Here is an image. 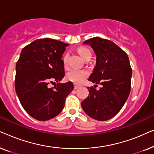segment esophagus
Listing matches in <instances>:
<instances>
[{
  "instance_id": "obj_1",
  "label": "esophagus",
  "mask_w": 154,
  "mask_h": 154,
  "mask_svg": "<svg viewBox=\"0 0 154 154\" xmlns=\"http://www.w3.org/2000/svg\"><path fill=\"white\" fill-rule=\"evenodd\" d=\"M80 87H81V86H80L79 85H77V84H74V89L75 90L78 89V88H80Z\"/></svg>"
}]
</instances>
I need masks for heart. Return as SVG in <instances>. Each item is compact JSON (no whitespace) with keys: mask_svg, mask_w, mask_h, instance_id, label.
Returning <instances> with one entry per match:
<instances>
[{"mask_svg":"<svg viewBox=\"0 0 154 154\" xmlns=\"http://www.w3.org/2000/svg\"><path fill=\"white\" fill-rule=\"evenodd\" d=\"M80 55L82 57V58L85 59L88 57H91V52L87 48L81 47L78 50ZM67 58H68V54H65L64 56L63 57V62L64 64H66ZM89 75L88 71L86 70H79V69H72L70 71H69L66 74V79L69 81L73 82V83L80 84L82 82H83L87 79V77Z\"/></svg>","mask_w":154,"mask_h":154,"instance_id":"heart-1","label":"heart"}]
</instances>
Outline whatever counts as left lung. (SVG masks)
Here are the masks:
<instances>
[{"label": "left lung", "instance_id": "8db88e82", "mask_svg": "<svg viewBox=\"0 0 154 154\" xmlns=\"http://www.w3.org/2000/svg\"><path fill=\"white\" fill-rule=\"evenodd\" d=\"M95 52L96 66L88 81L102 85L97 90L88 87L89 95L81 102L86 114L107 121L123 108L131 89L132 68L128 54L113 42L94 37L83 42Z\"/></svg>", "mask_w": 154, "mask_h": 154}]
</instances>
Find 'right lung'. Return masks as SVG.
Here are the masks:
<instances>
[{"label":"right lung","instance_id":"1","mask_svg":"<svg viewBox=\"0 0 154 154\" xmlns=\"http://www.w3.org/2000/svg\"><path fill=\"white\" fill-rule=\"evenodd\" d=\"M69 44L51 38L35 40L23 48L16 64L15 90L24 110L38 121H48L62 111L73 90L71 82L50 83L64 78L62 54Z\"/></svg>","mask_w":154,"mask_h":154}]
</instances>
